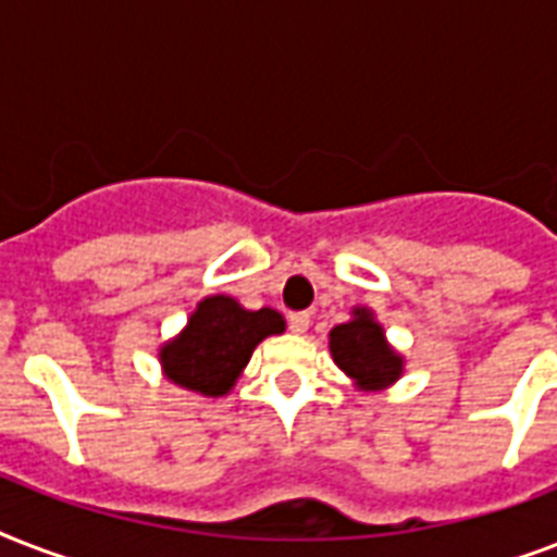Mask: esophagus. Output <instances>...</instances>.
Returning a JSON list of instances; mask_svg holds the SVG:
<instances>
[{"label":"esophagus","instance_id":"1","mask_svg":"<svg viewBox=\"0 0 557 557\" xmlns=\"http://www.w3.org/2000/svg\"><path fill=\"white\" fill-rule=\"evenodd\" d=\"M309 323H312L309 312L288 314V330L295 332V335H306V330H309Z\"/></svg>","mask_w":557,"mask_h":557}]
</instances>
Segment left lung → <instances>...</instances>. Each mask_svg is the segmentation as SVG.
Wrapping results in <instances>:
<instances>
[{"label":"left lung","instance_id":"obj_1","mask_svg":"<svg viewBox=\"0 0 557 557\" xmlns=\"http://www.w3.org/2000/svg\"><path fill=\"white\" fill-rule=\"evenodd\" d=\"M330 352L335 364L361 389L389 387L393 381L401 379L405 370V358L389 347L384 326L364 306H356L352 321L341 323L330 332Z\"/></svg>","mask_w":557,"mask_h":557}]
</instances>
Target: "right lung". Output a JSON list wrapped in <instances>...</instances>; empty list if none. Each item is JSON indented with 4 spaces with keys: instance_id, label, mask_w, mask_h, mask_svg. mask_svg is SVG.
I'll use <instances>...</instances> for the list:
<instances>
[{
    "instance_id": "add662e5",
    "label": "right lung",
    "mask_w": 557,
    "mask_h": 557,
    "mask_svg": "<svg viewBox=\"0 0 557 557\" xmlns=\"http://www.w3.org/2000/svg\"><path fill=\"white\" fill-rule=\"evenodd\" d=\"M286 330L283 314L274 309H245L227 295L199 300L196 312L176 338L159 349L161 370L178 387L201 396H225L251 361L262 338Z\"/></svg>"
}]
</instances>
